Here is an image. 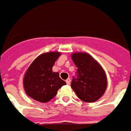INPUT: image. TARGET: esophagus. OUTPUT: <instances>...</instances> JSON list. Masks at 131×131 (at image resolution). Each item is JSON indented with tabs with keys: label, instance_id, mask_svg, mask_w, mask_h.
Returning <instances> with one entry per match:
<instances>
[{
	"label": "esophagus",
	"instance_id": "esophagus-1",
	"mask_svg": "<svg viewBox=\"0 0 131 131\" xmlns=\"http://www.w3.org/2000/svg\"><path fill=\"white\" fill-rule=\"evenodd\" d=\"M66 82H67V85H70V78H68V79L66 80Z\"/></svg>",
	"mask_w": 131,
	"mask_h": 131
}]
</instances>
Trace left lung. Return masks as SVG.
I'll return each mask as SVG.
<instances>
[{
    "instance_id": "8db88e82",
    "label": "left lung",
    "mask_w": 131,
    "mask_h": 131,
    "mask_svg": "<svg viewBox=\"0 0 131 131\" xmlns=\"http://www.w3.org/2000/svg\"><path fill=\"white\" fill-rule=\"evenodd\" d=\"M72 59L78 69L72 79L71 88L82 101L88 103L97 101L107 86L104 70L89 54L74 53Z\"/></svg>"
}]
</instances>
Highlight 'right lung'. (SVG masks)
<instances>
[{
	"label": "right lung",
	"mask_w": 131,
	"mask_h": 131,
	"mask_svg": "<svg viewBox=\"0 0 131 131\" xmlns=\"http://www.w3.org/2000/svg\"><path fill=\"white\" fill-rule=\"evenodd\" d=\"M60 54L59 52L42 54L28 67L23 84L26 94L34 100L48 102L56 95L58 90L66 85L58 73L52 72V67Z\"/></svg>",
	"instance_id": "1"
}]
</instances>
